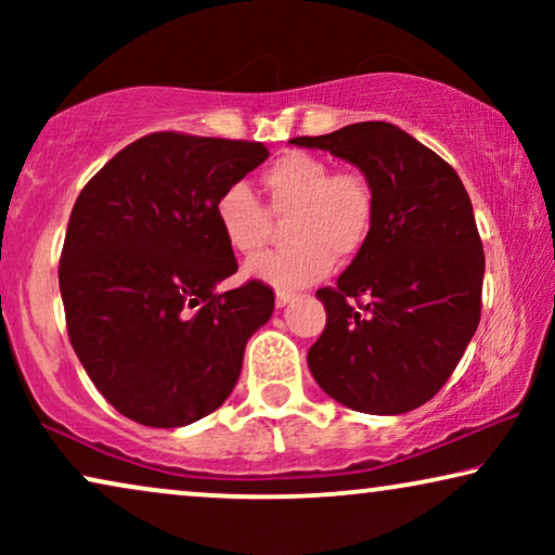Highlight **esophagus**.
Here are the masks:
<instances>
[{
	"label": "esophagus",
	"mask_w": 555,
	"mask_h": 555,
	"mask_svg": "<svg viewBox=\"0 0 555 555\" xmlns=\"http://www.w3.org/2000/svg\"><path fill=\"white\" fill-rule=\"evenodd\" d=\"M293 298H295V295H293L291 291H278V295H275V302H278V308L287 306V302H291Z\"/></svg>",
	"instance_id": "obj_1"
}]
</instances>
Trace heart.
<instances>
[{"instance_id":"b5f03b06","label":"heart","mask_w":555,"mask_h":555,"mask_svg":"<svg viewBox=\"0 0 555 555\" xmlns=\"http://www.w3.org/2000/svg\"><path fill=\"white\" fill-rule=\"evenodd\" d=\"M268 206L245 181L217 196L215 217L237 255H260L272 237V217L291 219L283 253L260 257L247 275L275 287H302L328 275L333 260H353L376 224V186L366 171L336 169L315 154L291 151L262 171Z\"/></svg>"}]
</instances>
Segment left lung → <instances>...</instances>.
Returning a JSON list of instances; mask_svg holds the SVG:
<instances>
[{
	"label": "left lung",
	"mask_w": 555,
	"mask_h": 555,
	"mask_svg": "<svg viewBox=\"0 0 555 555\" xmlns=\"http://www.w3.org/2000/svg\"><path fill=\"white\" fill-rule=\"evenodd\" d=\"M295 146L323 149L376 186L371 240L336 285L321 287L325 328L308 366L348 409L404 414L447 384L482 310L485 253L457 171L386 120H363Z\"/></svg>",
	"instance_id": "8db88e82"
}]
</instances>
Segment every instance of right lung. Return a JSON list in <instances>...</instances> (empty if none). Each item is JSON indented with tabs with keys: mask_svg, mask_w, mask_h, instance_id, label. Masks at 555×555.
Wrapping results in <instances>:
<instances>
[{
	"mask_svg": "<svg viewBox=\"0 0 555 555\" xmlns=\"http://www.w3.org/2000/svg\"><path fill=\"white\" fill-rule=\"evenodd\" d=\"M268 156L260 141L156 131L75 199L57 270L67 338L105 401L143 427L222 406L247 338L270 321L275 293L262 280L215 291L237 272L217 196Z\"/></svg>",
	"mask_w": 555,
	"mask_h": 555,
	"instance_id": "add662e5",
	"label": "right lung"
}]
</instances>
